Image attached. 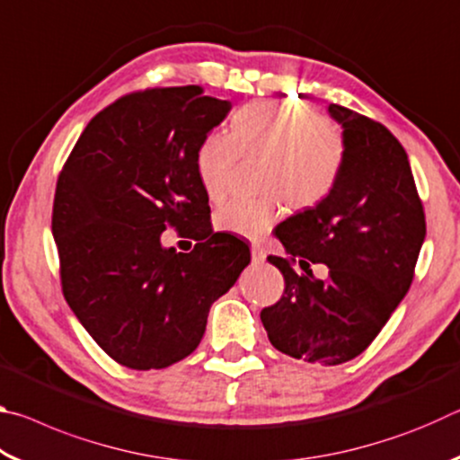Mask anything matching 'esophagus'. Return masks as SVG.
<instances>
[{
	"instance_id": "1",
	"label": "esophagus",
	"mask_w": 460,
	"mask_h": 460,
	"mask_svg": "<svg viewBox=\"0 0 460 460\" xmlns=\"http://www.w3.org/2000/svg\"><path fill=\"white\" fill-rule=\"evenodd\" d=\"M252 260H253V263L266 261V247H263L261 243H252Z\"/></svg>"
}]
</instances>
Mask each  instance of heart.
Instances as JSON below:
<instances>
[{"mask_svg":"<svg viewBox=\"0 0 460 460\" xmlns=\"http://www.w3.org/2000/svg\"><path fill=\"white\" fill-rule=\"evenodd\" d=\"M241 155H268L263 189L270 190L225 202L215 225L255 239L274 227L286 199L296 208H308L329 197L345 168L347 137L337 123L298 103L253 101L239 107L229 131H208L197 150L199 181L213 202L229 194Z\"/></svg>","mask_w":460,"mask_h":460,"instance_id":"obj_1","label":"heart"}]
</instances>
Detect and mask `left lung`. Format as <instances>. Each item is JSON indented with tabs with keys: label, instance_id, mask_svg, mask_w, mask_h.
I'll use <instances>...</instances> for the list:
<instances>
[{
	"label": "left lung",
	"instance_id": "left-lung-1",
	"mask_svg": "<svg viewBox=\"0 0 460 460\" xmlns=\"http://www.w3.org/2000/svg\"><path fill=\"white\" fill-rule=\"evenodd\" d=\"M329 113L347 137L345 168L329 197L279 223L288 255L268 261L282 271L284 296L260 316L278 351L339 365L371 345L410 290L426 215L392 131L342 105ZM310 262L330 266L326 280L314 278Z\"/></svg>",
	"mask_w": 460,
	"mask_h": 460
}]
</instances>
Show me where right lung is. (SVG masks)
I'll use <instances>...</instances> for the list:
<instances>
[{
  "instance_id": "1",
  "label": "right lung",
  "mask_w": 460,
  "mask_h": 460,
  "mask_svg": "<svg viewBox=\"0 0 460 460\" xmlns=\"http://www.w3.org/2000/svg\"><path fill=\"white\" fill-rule=\"evenodd\" d=\"M231 111L199 84L134 91L93 118L62 166L52 235L62 294L97 345L129 369H164L199 347L208 308L252 260L208 229L197 150ZM190 228V254L161 231Z\"/></svg>"
}]
</instances>
